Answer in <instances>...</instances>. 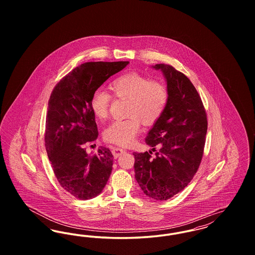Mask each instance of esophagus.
Listing matches in <instances>:
<instances>
[{
  "instance_id": "esophagus-1",
  "label": "esophagus",
  "mask_w": 255,
  "mask_h": 255,
  "mask_svg": "<svg viewBox=\"0 0 255 255\" xmlns=\"http://www.w3.org/2000/svg\"><path fill=\"white\" fill-rule=\"evenodd\" d=\"M112 153H113L115 158H118L120 156L123 155L124 153H126V150H125V149H122V148H120V147H114V148L112 149Z\"/></svg>"
}]
</instances>
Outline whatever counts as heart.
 <instances>
[{"label": "heart", "mask_w": 255, "mask_h": 255, "mask_svg": "<svg viewBox=\"0 0 255 255\" xmlns=\"http://www.w3.org/2000/svg\"><path fill=\"white\" fill-rule=\"evenodd\" d=\"M114 97L127 100L125 120L111 122L104 131L106 141L121 146L130 145L140 131V122L152 125L158 121L168 101L167 88L157 79H149L136 73H124L110 84ZM112 96L97 89L90 101L93 114L97 119L108 115Z\"/></svg>", "instance_id": "b5f03b06"}]
</instances>
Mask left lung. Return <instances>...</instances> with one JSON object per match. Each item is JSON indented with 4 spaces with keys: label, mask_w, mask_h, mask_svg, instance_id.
Returning a JSON list of instances; mask_svg holds the SVG:
<instances>
[{
    "label": "left lung",
    "mask_w": 255,
    "mask_h": 255,
    "mask_svg": "<svg viewBox=\"0 0 255 255\" xmlns=\"http://www.w3.org/2000/svg\"><path fill=\"white\" fill-rule=\"evenodd\" d=\"M167 83L168 101L146 136L152 152L133 153L134 177L148 197L165 201L191 182L204 154L207 131L206 110L191 81L165 64H157Z\"/></svg>",
    "instance_id": "1"
}]
</instances>
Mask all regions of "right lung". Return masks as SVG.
<instances>
[{"instance_id": "right-lung-1", "label": "right lung", "mask_w": 255, "mask_h": 255, "mask_svg": "<svg viewBox=\"0 0 255 255\" xmlns=\"http://www.w3.org/2000/svg\"><path fill=\"white\" fill-rule=\"evenodd\" d=\"M128 61L87 62L73 69L54 87L46 119L45 146L61 186L79 200L100 194L113 169L110 149L89 155L85 145L98 136L90 101L93 93Z\"/></svg>"}]
</instances>
